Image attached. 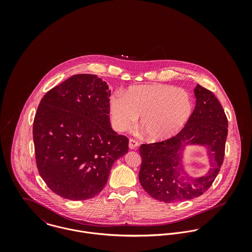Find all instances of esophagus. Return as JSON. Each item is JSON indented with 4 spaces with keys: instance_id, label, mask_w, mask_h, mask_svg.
Listing matches in <instances>:
<instances>
[{
    "instance_id": "obj_1",
    "label": "esophagus",
    "mask_w": 252,
    "mask_h": 252,
    "mask_svg": "<svg viewBox=\"0 0 252 252\" xmlns=\"http://www.w3.org/2000/svg\"><path fill=\"white\" fill-rule=\"evenodd\" d=\"M138 146H139V143L136 140H134V139H130L129 140V148L130 149H135Z\"/></svg>"
}]
</instances>
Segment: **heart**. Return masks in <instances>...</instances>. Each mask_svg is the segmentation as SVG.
Wrapping results in <instances>:
<instances>
[{"label":"heart","mask_w":252,"mask_h":252,"mask_svg":"<svg viewBox=\"0 0 252 252\" xmlns=\"http://www.w3.org/2000/svg\"><path fill=\"white\" fill-rule=\"evenodd\" d=\"M108 112L117 132L131 130L140 118L141 128L151 142H162L177 136L193 112L190 96L180 88L164 85H140L129 88L125 96L109 99Z\"/></svg>","instance_id":"obj_1"}]
</instances>
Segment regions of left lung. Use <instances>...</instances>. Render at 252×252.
<instances>
[{
	"label": "left lung",
	"instance_id": "left-lung-1",
	"mask_svg": "<svg viewBox=\"0 0 252 252\" xmlns=\"http://www.w3.org/2000/svg\"><path fill=\"white\" fill-rule=\"evenodd\" d=\"M196 106L184 128L172 139L142 144V165L139 180L155 200L177 203L204 194L218 175L224 159L228 120L215 94L197 84L194 89ZM187 145L207 148L211 168L201 177H191L182 165Z\"/></svg>",
	"mask_w": 252,
	"mask_h": 252
}]
</instances>
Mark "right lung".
Here are the masks:
<instances>
[{"mask_svg": "<svg viewBox=\"0 0 252 252\" xmlns=\"http://www.w3.org/2000/svg\"><path fill=\"white\" fill-rule=\"evenodd\" d=\"M109 96L106 81L81 73L40 100L33 124L36 167L62 198L82 201L98 195L113 163L128 152V139L111 129Z\"/></svg>", "mask_w": 252, "mask_h": 252, "instance_id": "right-lung-1", "label": "right lung"}]
</instances>
